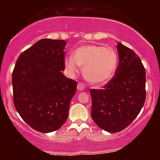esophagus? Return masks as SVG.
Returning <instances> with one entry per match:
<instances>
[{
  "label": "esophagus",
  "instance_id": "obj_1",
  "mask_svg": "<svg viewBox=\"0 0 160 160\" xmlns=\"http://www.w3.org/2000/svg\"><path fill=\"white\" fill-rule=\"evenodd\" d=\"M77 89L79 91H83L84 89V84L83 83H78L77 85Z\"/></svg>",
  "mask_w": 160,
  "mask_h": 160
}]
</instances>
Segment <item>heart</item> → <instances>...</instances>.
<instances>
[{
	"instance_id": "1",
	"label": "heart",
	"mask_w": 160,
	"mask_h": 160,
	"mask_svg": "<svg viewBox=\"0 0 160 160\" xmlns=\"http://www.w3.org/2000/svg\"><path fill=\"white\" fill-rule=\"evenodd\" d=\"M65 68L74 74L78 66L83 67V75L87 82L96 87L104 86L113 77L118 66V56L111 47L86 45L78 47L72 58L65 60Z\"/></svg>"
}]
</instances>
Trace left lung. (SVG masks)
<instances>
[{
    "mask_svg": "<svg viewBox=\"0 0 160 160\" xmlns=\"http://www.w3.org/2000/svg\"><path fill=\"white\" fill-rule=\"evenodd\" d=\"M119 63L115 76L101 89L90 90L91 116L109 132H118L137 117L146 100V71L130 48L117 43Z\"/></svg>",
    "mask_w": 160,
    "mask_h": 160,
    "instance_id": "obj_1",
    "label": "left lung"
}]
</instances>
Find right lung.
Instances as JSON below:
<instances>
[{"mask_svg":"<svg viewBox=\"0 0 160 160\" xmlns=\"http://www.w3.org/2000/svg\"><path fill=\"white\" fill-rule=\"evenodd\" d=\"M64 40L41 39L23 52L12 73L14 107L40 132L60 129L68 117L77 82L65 77Z\"/></svg>","mask_w":160,"mask_h":160,"instance_id":"1","label":"right lung"}]
</instances>
